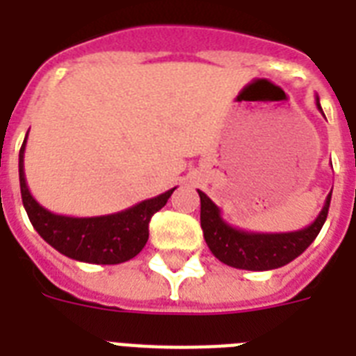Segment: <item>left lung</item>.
I'll list each match as a JSON object with an SVG mask.
<instances>
[{"mask_svg": "<svg viewBox=\"0 0 356 356\" xmlns=\"http://www.w3.org/2000/svg\"><path fill=\"white\" fill-rule=\"evenodd\" d=\"M316 107L323 114L318 96ZM197 194L201 200V229L212 254L222 260L223 264L236 270L268 271L286 266L288 262L298 259L314 242L329 214L332 190L325 197L323 209L314 222L292 233H249L243 229L233 227L223 220L220 207L205 192L197 190Z\"/></svg>", "mask_w": 356, "mask_h": 356, "instance_id": "left-lung-1", "label": "left lung"}]
</instances>
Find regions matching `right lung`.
<instances>
[{
    "mask_svg": "<svg viewBox=\"0 0 356 356\" xmlns=\"http://www.w3.org/2000/svg\"><path fill=\"white\" fill-rule=\"evenodd\" d=\"M25 144L27 134L19 149L18 162L22 201L36 233L51 248L68 259L88 264H122L144 249L149 238L151 216L166 205L175 188L105 216L75 218L55 214L31 195L24 172Z\"/></svg>",
    "mask_w": 356,
    "mask_h": 356,
    "instance_id": "1",
    "label": "right lung"
}]
</instances>
